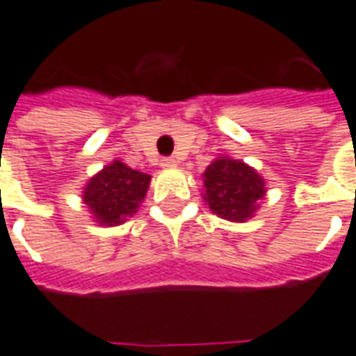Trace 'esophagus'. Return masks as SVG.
I'll list each match as a JSON object with an SVG mask.
<instances>
[{"label":"esophagus","instance_id":"1","mask_svg":"<svg viewBox=\"0 0 356 356\" xmlns=\"http://www.w3.org/2000/svg\"><path fill=\"white\" fill-rule=\"evenodd\" d=\"M177 165V160L175 158H163L161 160V168H175Z\"/></svg>","mask_w":356,"mask_h":356}]
</instances>
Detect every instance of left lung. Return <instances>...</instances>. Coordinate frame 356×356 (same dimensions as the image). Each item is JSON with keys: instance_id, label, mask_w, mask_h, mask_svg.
<instances>
[{"instance_id": "obj_1", "label": "left lung", "mask_w": 356, "mask_h": 356, "mask_svg": "<svg viewBox=\"0 0 356 356\" xmlns=\"http://www.w3.org/2000/svg\"><path fill=\"white\" fill-rule=\"evenodd\" d=\"M204 202L210 212L227 221L254 218L260 200L266 196V179L248 163L220 156L202 173Z\"/></svg>"}]
</instances>
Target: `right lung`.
<instances>
[{"instance_id":"1","label":"right lung","mask_w":356,"mask_h":356,"mask_svg":"<svg viewBox=\"0 0 356 356\" xmlns=\"http://www.w3.org/2000/svg\"><path fill=\"white\" fill-rule=\"evenodd\" d=\"M150 175L113 160L92 175L83 188V202L92 220L104 227H115L133 218L146 198Z\"/></svg>"}]
</instances>
